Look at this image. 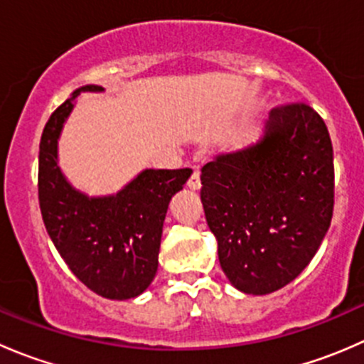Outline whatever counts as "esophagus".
<instances>
[{
	"label": "esophagus",
	"instance_id": "esophagus-1",
	"mask_svg": "<svg viewBox=\"0 0 364 364\" xmlns=\"http://www.w3.org/2000/svg\"><path fill=\"white\" fill-rule=\"evenodd\" d=\"M188 188L193 190V192L200 188V174H199V171H197V168H196V171H193L192 178L188 179Z\"/></svg>",
	"mask_w": 364,
	"mask_h": 364
}]
</instances>
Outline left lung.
<instances>
[{
  "label": "left lung",
  "mask_w": 364,
  "mask_h": 364,
  "mask_svg": "<svg viewBox=\"0 0 364 364\" xmlns=\"http://www.w3.org/2000/svg\"><path fill=\"white\" fill-rule=\"evenodd\" d=\"M200 200L237 291H278L310 264L331 225L333 144L306 104L273 109L259 141L203 167Z\"/></svg>",
  "instance_id": "1"
}]
</instances>
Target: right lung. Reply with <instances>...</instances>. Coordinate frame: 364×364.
Wrapping results in <instances>:
<instances>
[{
	"instance_id": "right-lung-1",
	"label": "right lung",
	"mask_w": 364,
	"mask_h": 364,
	"mask_svg": "<svg viewBox=\"0 0 364 364\" xmlns=\"http://www.w3.org/2000/svg\"><path fill=\"white\" fill-rule=\"evenodd\" d=\"M72 93L47 121L40 139L38 200L47 234L73 274L98 296L132 299L149 287L159 269L161 229L172 196L190 168H144L111 196L90 197L68 181L58 164V141L80 93Z\"/></svg>"
}]
</instances>
